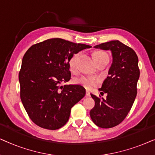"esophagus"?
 I'll return each instance as SVG.
<instances>
[{
  "instance_id": "obj_1",
  "label": "esophagus",
  "mask_w": 155,
  "mask_h": 155,
  "mask_svg": "<svg viewBox=\"0 0 155 155\" xmlns=\"http://www.w3.org/2000/svg\"><path fill=\"white\" fill-rule=\"evenodd\" d=\"M86 96H91V94H90V92L88 91H86Z\"/></svg>"
}]
</instances>
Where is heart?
Returning a JSON list of instances; mask_svg holds the SVG:
<instances>
[{
    "mask_svg": "<svg viewBox=\"0 0 155 155\" xmlns=\"http://www.w3.org/2000/svg\"><path fill=\"white\" fill-rule=\"evenodd\" d=\"M77 57V54L74 55L73 57H72L71 60L69 61V67L71 71H74L76 69V64ZM94 61H96L98 60V59H101L103 58L108 59V57L106 52L102 51H98L94 53ZM75 83L76 84H79L80 86H82L83 87L87 88V89H91V88L95 87V86L98 85L99 83H100V80H99L98 78L96 77V76L83 75L81 76L79 78H77V79H76Z\"/></svg>",
    "mask_w": 155,
    "mask_h": 155,
    "instance_id": "b5f03b06",
    "label": "heart"
}]
</instances>
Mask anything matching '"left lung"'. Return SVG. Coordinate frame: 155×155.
Here are the masks:
<instances>
[{"instance_id":"8db88e82","label":"left lung","mask_w":155,"mask_h":155,"mask_svg":"<svg viewBox=\"0 0 155 155\" xmlns=\"http://www.w3.org/2000/svg\"><path fill=\"white\" fill-rule=\"evenodd\" d=\"M112 52L113 63L108 77L99 88L101 95L91 94L95 106L90 116L97 126L110 128L119 125L128 114L137 96V84L140 77L138 57L130 47L118 40L102 43L94 47Z\"/></svg>"}]
</instances>
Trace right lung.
I'll list each match as a JSON object with an SVG mask.
<instances>
[{"label": "right lung", "mask_w": 155, "mask_h": 155, "mask_svg": "<svg viewBox=\"0 0 155 155\" xmlns=\"http://www.w3.org/2000/svg\"><path fill=\"white\" fill-rule=\"evenodd\" d=\"M90 47L52 38L28 49L19 72L20 98L35 124L54 130L67 123L71 108L84 98L86 89L60 84L71 79L69 61L74 54Z\"/></svg>", "instance_id": "right-lung-1"}]
</instances>
